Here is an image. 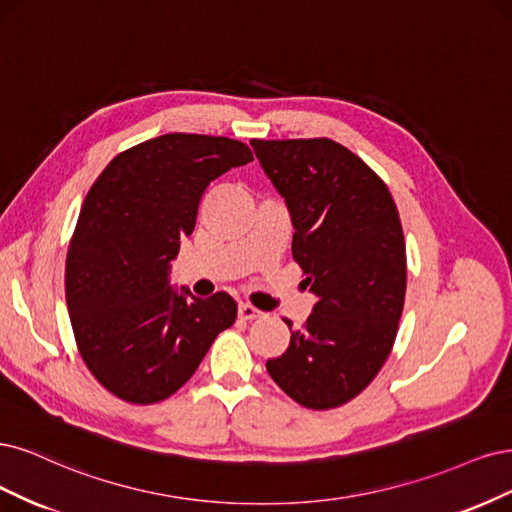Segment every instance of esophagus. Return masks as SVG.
Segmentation results:
<instances>
[{
  "mask_svg": "<svg viewBox=\"0 0 512 512\" xmlns=\"http://www.w3.org/2000/svg\"><path fill=\"white\" fill-rule=\"evenodd\" d=\"M238 315H240L242 319H246V321H253V319L263 317V312H261V310H257L255 306H251V304L240 302V304H238Z\"/></svg>",
  "mask_w": 512,
  "mask_h": 512,
  "instance_id": "obj_1",
  "label": "esophagus"
}]
</instances>
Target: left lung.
<instances>
[{
    "instance_id": "obj_1",
    "label": "left lung",
    "mask_w": 512,
    "mask_h": 512,
    "mask_svg": "<svg viewBox=\"0 0 512 512\" xmlns=\"http://www.w3.org/2000/svg\"><path fill=\"white\" fill-rule=\"evenodd\" d=\"M295 229L291 251L317 295L287 351L268 359L274 383L298 404L336 408L364 391L398 334L406 244L387 185L327 138L251 140Z\"/></svg>"
}]
</instances>
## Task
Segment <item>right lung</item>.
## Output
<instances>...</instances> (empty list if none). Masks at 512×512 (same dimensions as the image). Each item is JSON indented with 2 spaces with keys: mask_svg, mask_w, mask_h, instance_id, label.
<instances>
[{
  "mask_svg": "<svg viewBox=\"0 0 512 512\" xmlns=\"http://www.w3.org/2000/svg\"><path fill=\"white\" fill-rule=\"evenodd\" d=\"M249 161L238 140L166 134L114 157L87 193L65 261V302L82 359L117 398H170L234 325L232 295L195 298L170 285V270L208 185Z\"/></svg>",
  "mask_w": 512,
  "mask_h": 512,
  "instance_id": "add662e5",
  "label": "right lung"
}]
</instances>
